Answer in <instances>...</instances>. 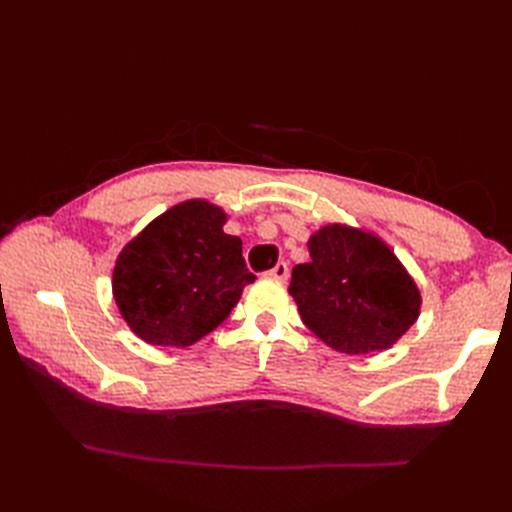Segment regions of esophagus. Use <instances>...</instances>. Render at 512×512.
<instances>
[{
	"mask_svg": "<svg viewBox=\"0 0 512 512\" xmlns=\"http://www.w3.org/2000/svg\"><path fill=\"white\" fill-rule=\"evenodd\" d=\"M288 275H290V270H288L286 262H279L275 268L268 270V277L270 279H277V281H286Z\"/></svg>",
	"mask_w": 512,
	"mask_h": 512,
	"instance_id": "1",
	"label": "esophagus"
}]
</instances>
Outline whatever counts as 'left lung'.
<instances>
[{
	"mask_svg": "<svg viewBox=\"0 0 512 512\" xmlns=\"http://www.w3.org/2000/svg\"><path fill=\"white\" fill-rule=\"evenodd\" d=\"M308 248L312 259L292 268L288 292L301 321L332 350H387L416 323L418 286L383 239L330 224L310 237Z\"/></svg>",
	"mask_w": 512,
	"mask_h": 512,
	"instance_id": "8db88e82",
	"label": "left lung"
}]
</instances>
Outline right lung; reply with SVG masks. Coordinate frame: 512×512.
Wrapping results in <instances>:
<instances>
[{
  "mask_svg": "<svg viewBox=\"0 0 512 512\" xmlns=\"http://www.w3.org/2000/svg\"><path fill=\"white\" fill-rule=\"evenodd\" d=\"M224 224L220 206L187 200L123 248L112 290L140 339L187 347L228 319L255 275L242 257V239L226 235Z\"/></svg>",
  "mask_w": 512,
  "mask_h": 512,
  "instance_id": "obj_1",
  "label": "right lung"
}]
</instances>
